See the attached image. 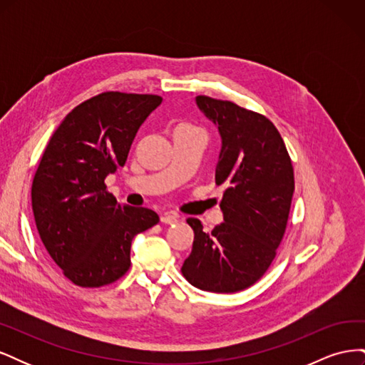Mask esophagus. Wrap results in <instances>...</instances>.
I'll use <instances>...</instances> for the list:
<instances>
[{
    "label": "esophagus",
    "mask_w": 365,
    "mask_h": 365,
    "mask_svg": "<svg viewBox=\"0 0 365 365\" xmlns=\"http://www.w3.org/2000/svg\"><path fill=\"white\" fill-rule=\"evenodd\" d=\"M161 222L163 224H168V225H173V224H176L178 222V215H175V213H164L163 216H161Z\"/></svg>",
    "instance_id": "esophagus-1"
}]
</instances>
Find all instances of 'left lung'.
<instances>
[{
  "mask_svg": "<svg viewBox=\"0 0 365 365\" xmlns=\"http://www.w3.org/2000/svg\"><path fill=\"white\" fill-rule=\"evenodd\" d=\"M196 105L217 126L222 148L216 184L224 222L212 233L189 217L195 231L182 275L195 288L230 294L267 272L283 239L294 195V169L284 141L267 117L228 101L197 96Z\"/></svg>",
  "mask_w": 365,
  "mask_h": 365,
  "instance_id": "obj_1",
  "label": "left lung"
}]
</instances>
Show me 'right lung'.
I'll return each instance as SVG.
<instances>
[{
  "label": "right lung",
  "instance_id": "right-lung-1",
  "mask_svg": "<svg viewBox=\"0 0 365 365\" xmlns=\"http://www.w3.org/2000/svg\"><path fill=\"white\" fill-rule=\"evenodd\" d=\"M163 98L108 91L88 98L54 130L31 184L38 233L63 275L82 288L123 277L130 244L158 224L150 208L117 202L105 178L125 165L137 130Z\"/></svg>",
  "mask_w": 365,
  "mask_h": 365
}]
</instances>
